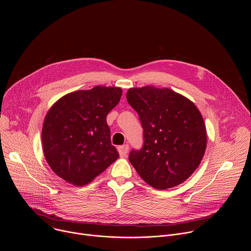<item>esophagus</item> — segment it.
I'll list each match as a JSON object with an SVG mask.
<instances>
[{"instance_id": "esophagus-1", "label": "esophagus", "mask_w": 251, "mask_h": 251, "mask_svg": "<svg viewBox=\"0 0 251 251\" xmlns=\"http://www.w3.org/2000/svg\"><path fill=\"white\" fill-rule=\"evenodd\" d=\"M128 151H129V146H128L127 144L118 147V152H119V155H120L121 157H125V156L127 155Z\"/></svg>"}]
</instances>
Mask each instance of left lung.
Here are the masks:
<instances>
[{
	"instance_id": "1",
	"label": "left lung",
	"mask_w": 251,
	"mask_h": 251,
	"mask_svg": "<svg viewBox=\"0 0 251 251\" xmlns=\"http://www.w3.org/2000/svg\"><path fill=\"white\" fill-rule=\"evenodd\" d=\"M127 101L138 113L144 144L129 161L151 187L167 190L185 182L206 148V130L197 106L169 88H130Z\"/></svg>"
}]
</instances>
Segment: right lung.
Wrapping results in <instances>:
<instances>
[{
	"label": "right lung",
	"instance_id": "1",
	"mask_svg": "<svg viewBox=\"0 0 251 251\" xmlns=\"http://www.w3.org/2000/svg\"><path fill=\"white\" fill-rule=\"evenodd\" d=\"M122 89L95 86L64 95L49 110L42 132L46 160L67 183L84 186L119 157L106 116Z\"/></svg>",
	"mask_w": 251,
	"mask_h": 251
}]
</instances>
